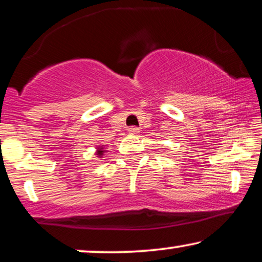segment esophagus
Masks as SVG:
<instances>
[{"label":"esophagus","mask_w":262,"mask_h":262,"mask_svg":"<svg viewBox=\"0 0 262 262\" xmlns=\"http://www.w3.org/2000/svg\"><path fill=\"white\" fill-rule=\"evenodd\" d=\"M128 132H130L131 135H137V134H139V128L136 127V126H132V127L128 128Z\"/></svg>","instance_id":"34e87169"}]
</instances>
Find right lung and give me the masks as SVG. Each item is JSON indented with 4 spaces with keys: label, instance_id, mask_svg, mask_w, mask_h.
<instances>
[{
    "label": "right lung",
    "instance_id": "right-lung-1",
    "mask_svg": "<svg viewBox=\"0 0 262 262\" xmlns=\"http://www.w3.org/2000/svg\"><path fill=\"white\" fill-rule=\"evenodd\" d=\"M104 152H106L104 145H97V150H96V155L97 157H103L104 156Z\"/></svg>",
    "mask_w": 262,
    "mask_h": 262
}]
</instances>
